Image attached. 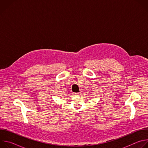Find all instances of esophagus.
Wrapping results in <instances>:
<instances>
[{
	"label": "esophagus",
	"instance_id": "34e87169",
	"mask_svg": "<svg viewBox=\"0 0 148 148\" xmlns=\"http://www.w3.org/2000/svg\"><path fill=\"white\" fill-rule=\"evenodd\" d=\"M79 92H78V93H74V95H79Z\"/></svg>",
	"mask_w": 148,
	"mask_h": 148
}]
</instances>
